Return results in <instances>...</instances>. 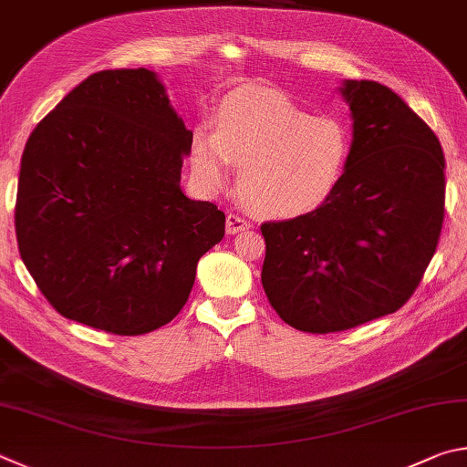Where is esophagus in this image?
Returning <instances> with one entry per match:
<instances>
[{
	"label": "esophagus",
	"mask_w": 467,
	"mask_h": 467,
	"mask_svg": "<svg viewBox=\"0 0 467 467\" xmlns=\"http://www.w3.org/2000/svg\"><path fill=\"white\" fill-rule=\"evenodd\" d=\"M250 223L246 219H242L240 215H234V213H229L227 219H225V232L227 235H235V234H242V232H248Z\"/></svg>",
	"instance_id": "34e87169"
}]
</instances>
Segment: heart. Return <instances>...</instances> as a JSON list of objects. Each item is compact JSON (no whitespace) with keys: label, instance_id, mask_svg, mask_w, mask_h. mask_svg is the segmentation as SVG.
Instances as JSON below:
<instances>
[{"label":"heart","instance_id":"obj_1","mask_svg":"<svg viewBox=\"0 0 467 467\" xmlns=\"http://www.w3.org/2000/svg\"><path fill=\"white\" fill-rule=\"evenodd\" d=\"M353 160V137L337 117H312L283 92L248 86L221 104L215 130L196 129L191 163L217 192L229 163L242 168L240 194L254 215L291 221L314 215L340 191Z\"/></svg>","mask_w":467,"mask_h":467}]
</instances>
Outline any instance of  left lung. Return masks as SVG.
Listing matches in <instances>:
<instances>
[{
  "instance_id": "left-lung-1",
  "label": "left lung",
  "mask_w": 467,
  "mask_h": 467,
  "mask_svg": "<svg viewBox=\"0 0 467 467\" xmlns=\"http://www.w3.org/2000/svg\"><path fill=\"white\" fill-rule=\"evenodd\" d=\"M353 160L314 215L263 223V287L304 332L355 328L394 314L419 287L445 217V158L435 133L388 86L345 79Z\"/></svg>"
}]
</instances>
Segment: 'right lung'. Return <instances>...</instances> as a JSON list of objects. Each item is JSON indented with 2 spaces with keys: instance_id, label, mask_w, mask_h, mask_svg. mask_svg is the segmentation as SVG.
<instances>
[{
  "instance_id": "1",
  "label": "right lung",
  "mask_w": 467,
  "mask_h": 467,
  "mask_svg": "<svg viewBox=\"0 0 467 467\" xmlns=\"http://www.w3.org/2000/svg\"><path fill=\"white\" fill-rule=\"evenodd\" d=\"M192 130L158 73L106 69L81 81L28 137L16 238L57 312L137 337L186 304L225 215L180 188Z\"/></svg>"
}]
</instances>
